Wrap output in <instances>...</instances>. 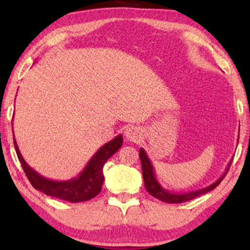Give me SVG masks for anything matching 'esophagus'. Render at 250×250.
<instances>
[{
    "mask_svg": "<svg viewBox=\"0 0 250 250\" xmlns=\"http://www.w3.org/2000/svg\"><path fill=\"white\" fill-rule=\"evenodd\" d=\"M125 136L127 140L133 142L140 141V139L142 138V133L140 131V128L136 127V126H128L125 131Z\"/></svg>",
    "mask_w": 250,
    "mask_h": 250,
    "instance_id": "obj_1",
    "label": "esophagus"
}]
</instances>
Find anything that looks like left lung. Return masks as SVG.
<instances>
[{
    "label": "left lung",
    "instance_id": "left-lung-1",
    "mask_svg": "<svg viewBox=\"0 0 250 250\" xmlns=\"http://www.w3.org/2000/svg\"><path fill=\"white\" fill-rule=\"evenodd\" d=\"M140 159H141V164H142V175H143V181H145V187L148 192L151 194L152 197L157 198V199L164 201V203L167 204H181V203H186V201L192 200L194 198L201 196V194H205L207 192H209L213 189H215L218 184L222 182V180L224 179V176L227 175L229 167L231 166V163H229V165L225 169V172L223 175H222L220 179H218L216 182H214L210 186H208L204 189H199L196 191H191V192H187V193H173L169 192L168 190H165L164 188L160 186L158 181L156 179L155 175V169H153V166L150 159L146 156V153L145 151V149H140Z\"/></svg>",
    "mask_w": 250,
    "mask_h": 250
}]
</instances>
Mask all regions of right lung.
Wrapping results in <instances>:
<instances>
[{"mask_svg": "<svg viewBox=\"0 0 250 250\" xmlns=\"http://www.w3.org/2000/svg\"><path fill=\"white\" fill-rule=\"evenodd\" d=\"M13 143L23 172L36 190L42 191L46 196L59 198L69 203H82L90 200L100 193L102 184L104 182V166L107 160L122 146L123 135L119 134L102 146L94 153L81 174H78L77 177L67 181H54L41 175L25 162L15 138Z\"/></svg>", "mask_w": 250, "mask_h": 250, "instance_id": "add662e5", "label": "right lung"}]
</instances>
